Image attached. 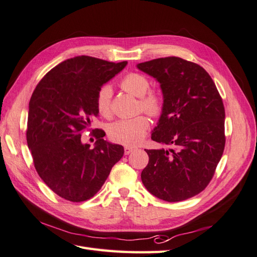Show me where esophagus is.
<instances>
[{"label":"esophagus","mask_w":257,"mask_h":257,"mask_svg":"<svg viewBox=\"0 0 257 257\" xmlns=\"http://www.w3.org/2000/svg\"><path fill=\"white\" fill-rule=\"evenodd\" d=\"M133 151H135V148H132V147H124V153L125 154H130Z\"/></svg>","instance_id":"obj_1"}]
</instances>
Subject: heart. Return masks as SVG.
<instances>
[{"label": "heart", "instance_id": "1", "mask_svg": "<svg viewBox=\"0 0 257 257\" xmlns=\"http://www.w3.org/2000/svg\"><path fill=\"white\" fill-rule=\"evenodd\" d=\"M120 87L130 94L141 98L143 109L149 114L157 116L161 113L163 108L162 97L158 93L149 91L150 81L146 76L138 73L127 74L121 80ZM110 98L111 89L108 85H105L99 90L96 98L97 111L100 115L109 116ZM149 127V119L142 114L134 116V118L121 119L111 123L108 127V135L115 143L125 146H136L143 142Z\"/></svg>", "mask_w": 257, "mask_h": 257}]
</instances>
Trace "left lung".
<instances>
[{"mask_svg":"<svg viewBox=\"0 0 257 257\" xmlns=\"http://www.w3.org/2000/svg\"><path fill=\"white\" fill-rule=\"evenodd\" d=\"M137 68L160 83L162 113L152 141L169 149L146 150L142 181L152 195L169 203L204 191L222 158L225 110L211 77L178 57L154 59Z\"/></svg>","mask_w":257,"mask_h":257,"instance_id":"8db88e82","label":"left lung"}]
</instances>
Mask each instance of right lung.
<instances>
[{
    "label": "right lung",
    "mask_w": 257,
    "mask_h": 257,
    "mask_svg": "<svg viewBox=\"0 0 257 257\" xmlns=\"http://www.w3.org/2000/svg\"><path fill=\"white\" fill-rule=\"evenodd\" d=\"M127 62L113 63L79 56L54 66L36 85L28 112V147L42 180L62 198L90 199L100 190L123 147L104 141L97 130L95 146L81 141V132L98 115L97 94Z\"/></svg>",
    "instance_id": "1"
}]
</instances>
